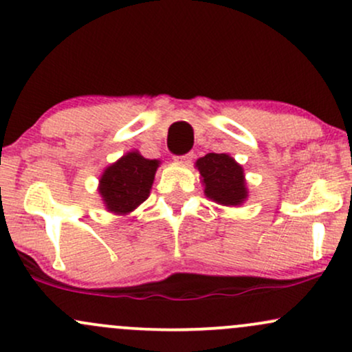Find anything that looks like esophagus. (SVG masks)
I'll return each mask as SVG.
<instances>
[{"mask_svg":"<svg viewBox=\"0 0 352 352\" xmlns=\"http://www.w3.org/2000/svg\"><path fill=\"white\" fill-rule=\"evenodd\" d=\"M175 159L179 160L180 164H190V162H192V159H193V152L184 153V155H179V157H175Z\"/></svg>","mask_w":352,"mask_h":352,"instance_id":"34e87169","label":"esophagus"}]
</instances>
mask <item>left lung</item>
Returning a JSON list of instances; mask_svg holds the SVG:
<instances>
[{"label":"left lung","mask_w":352,"mask_h":352,"mask_svg":"<svg viewBox=\"0 0 352 352\" xmlns=\"http://www.w3.org/2000/svg\"><path fill=\"white\" fill-rule=\"evenodd\" d=\"M205 195L221 205H240L246 199L243 168L227 153H207L197 160Z\"/></svg>","instance_id":"1"}]
</instances>
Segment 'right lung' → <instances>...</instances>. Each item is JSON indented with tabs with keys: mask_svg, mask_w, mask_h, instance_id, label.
Wrapping results in <instances>:
<instances>
[{
	"mask_svg": "<svg viewBox=\"0 0 352 352\" xmlns=\"http://www.w3.org/2000/svg\"><path fill=\"white\" fill-rule=\"evenodd\" d=\"M157 167V160L144 159L137 152H129L107 167L99 185L106 207L114 213L132 212L151 193Z\"/></svg>",
	"mask_w": 352,
	"mask_h": 352,
	"instance_id": "obj_1",
	"label": "right lung"
}]
</instances>
